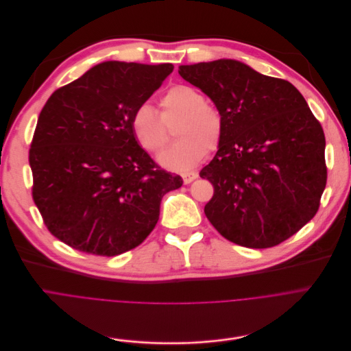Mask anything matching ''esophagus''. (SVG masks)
<instances>
[{"label":"esophagus","instance_id":"obj_1","mask_svg":"<svg viewBox=\"0 0 351 351\" xmlns=\"http://www.w3.org/2000/svg\"><path fill=\"white\" fill-rule=\"evenodd\" d=\"M181 177H182V181H184V184H189V182H192L195 178H197V173H196V171L182 173V174H181Z\"/></svg>","mask_w":351,"mask_h":351}]
</instances>
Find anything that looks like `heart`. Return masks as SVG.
I'll use <instances>...</instances> for the list:
<instances>
[{"label": "heart", "mask_w": 351, "mask_h": 351, "mask_svg": "<svg viewBox=\"0 0 351 351\" xmlns=\"http://www.w3.org/2000/svg\"><path fill=\"white\" fill-rule=\"evenodd\" d=\"M160 113L149 104L135 108L131 130L139 147L145 151H160L169 139V127L177 120V143L159 155V162L169 170L188 171L193 169L207 151H215L223 136L220 110L204 102L203 94L186 84L170 87L160 98Z\"/></svg>", "instance_id": "heart-1"}]
</instances>
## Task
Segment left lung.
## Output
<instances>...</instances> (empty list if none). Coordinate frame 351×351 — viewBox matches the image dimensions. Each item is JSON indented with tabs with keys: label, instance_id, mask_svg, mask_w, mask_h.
<instances>
[{
	"label": "left lung",
	"instance_id": "left-lung-1",
	"mask_svg": "<svg viewBox=\"0 0 351 351\" xmlns=\"http://www.w3.org/2000/svg\"><path fill=\"white\" fill-rule=\"evenodd\" d=\"M178 73L223 116L219 151L199 173L215 188L208 221L252 249L295 235L318 212L328 177L324 130L303 95L232 59L182 64Z\"/></svg>",
	"mask_w": 351,
	"mask_h": 351
}]
</instances>
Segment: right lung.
Segmentation results:
<instances>
[{"mask_svg":"<svg viewBox=\"0 0 351 351\" xmlns=\"http://www.w3.org/2000/svg\"><path fill=\"white\" fill-rule=\"evenodd\" d=\"M171 63L109 60L49 97L29 151L32 195L48 231L76 250L117 256L154 231L162 197L182 185L131 130Z\"/></svg>","mask_w":351,"mask_h":351,"instance_id":"1","label":"right lung"}]
</instances>
